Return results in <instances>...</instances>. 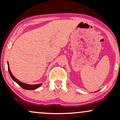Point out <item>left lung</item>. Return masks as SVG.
<instances>
[{
    "label": "left lung",
    "mask_w": 120,
    "mask_h": 120,
    "mask_svg": "<svg viewBox=\"0 0 120 120\" xmlns=\"http://www.w3.org/2000/svg\"><path fill=\"white\" fill-rule=\"evenodd\" d=\"M99 90H97V91H96V92H97V91H99Z\"/></svg>",
    "instance_id": "1"
}]
</instances>
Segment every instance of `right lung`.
I'll list each match as a JSON object with an SVG mask.
<instances>
[{
    "label": "right lung",
    "instance_id": "obj_1",
    "mask_svg": "<svg viewBox=\"0 0 120 120\" xmlns=\"http://www.w3.org/2000/svg\"><path fill=\"white\" fill-rule=\"evenodd\" d=\"M8 72L10 75V76H11V78L12 79V80H14V81H15L18 85H19V86H20L21 87L23 88V89H26V90H34V89H36L37 88H39L41 85H42V83L39 84H35V85H31V84L24 83L23 82L20 81L19 80H18L16 78L15 76H14V75H13L12 73H11V71H10V67H9L8 62Z\"/></svg>",
    "mask_w": 120,
    "mask_h": 120
}]
</instances>
